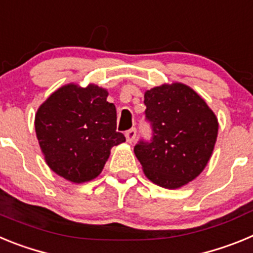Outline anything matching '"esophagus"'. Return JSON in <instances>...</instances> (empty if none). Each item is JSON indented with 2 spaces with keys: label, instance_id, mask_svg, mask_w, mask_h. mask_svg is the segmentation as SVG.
<instances>
[{
  "label": "esophagus",
  "instance_id": "1",
  "mask_svg": "<svg viewBox=\"0 0 253 253\" xmlns=\"http://www.w3.org/2000/svg\"><path fill=\"white\" fill-rule=\"evenodd\" d=\"M125 137H126V140L129 143H133L135 140V137H137V129L131 128L129 130L125 131Z\"/></svg>",
  "mask_w": 253,
  "mask_h": 253
}]
</instances>
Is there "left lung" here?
Instances as JSON below:
<instances>
[{
	"instance_id": "left-lung-1",
	"label": "left lung",
	"mask_w": 253,
	"mask_h": 253,
	"mask_svg": "<svg viewBox=\"0 0 253 253\" xmlns=\"http://www.w3.org/2000/svg\"><path fill=\"white\" fill-rule=\"evenodd\" d=\"M151 140L134 147L147 177L166 189L193 181L213 153L218 120L207 102L189 86L162 84L144 93Z\"/></svg>"
}]
</instances>
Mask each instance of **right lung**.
<instances>
[{"label": "right lung", "mask_w": 253, "mask_h": 253, "mask_svg": "<svg viewBox=\"0 0 253 253\" xmlns=\"http://www.w3.org/2000/svg\"><path fill=\"white\" fill-rule=\"evenodd\" d=\"M107 91L95 84H67L38 109L35 131L48 166L76 184L86 182L104 169L111 147L125 142L116 131L115 105Z\"/></svg>", "instance_id": "1"}]
</instances>
